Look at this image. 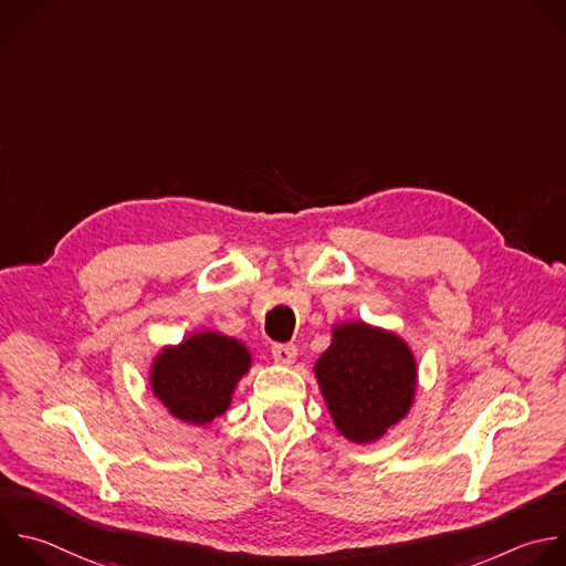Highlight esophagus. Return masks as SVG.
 Listing matches in <instances>:
<instances>
[{
  "instance_id": "1",
  "label": "esophagus",
  "mask_w": 566,
  "mask_h": 566,
  "mask_svg": "<svg viewBox=\"0 0 566 566\" xmlns=\"http://www.w3.org/2000/svg\"><path fill=\"white\" fill-rule=\"evenodd\" d=\"M271 353H273V359L277 364H293V359L297 357L295 344H273Z\"/></svg>"
}]
</instances>
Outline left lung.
Wrapping results in <instances>:
<instances>
[{
	"label": "left lung",
	"mask_w": 566,
	"mask_h": 566,
	"mask_svg": "<svg viewBox=\"0 0 566 566\" xmlns=\"http://www.w3.org/2000/svg\"><path fill=\"white\" fill-rule=\"evenodd\" d=\"M315 378L337 431L364 444L382 438L409 413L418 368L398 335L348 322L333 328Z\"/></svg>",
	"instance_id": "obj_1"
}]
</instances>
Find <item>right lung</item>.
Returning a JSON list of instances; mask_svg holds the SVG:
<instances>
[{"instance_id": "add662e5", "label": "right lung", "mask_w": 566, "mask_h": 566, "mask_svg": "<svg viewBox=\"0 0 566 566\" xmlns=\"http://www.w3.org/2000/svg\"><path fill=\"white\" fill-rule=\"evenodd\" d=\"M249 366L251 355L242 342L198 333L155 357L150 387L170 416L202 427L229 409L231 394Z\"/></svg>"}]
</instances>
